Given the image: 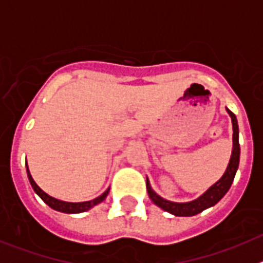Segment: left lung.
Instances as JSON below:
<instances>
[{
  "instance_id": "obj_1",
  "label": "left lung",
  "mask_w": 263,
  "mask_h": 263,
  "mask_svg": "<svg viewBox=\"0 0 263 263\" xmlns=\"http://www.w3.org/2000/svg\"><path fill=\"white\" fill-rule=\"evenodd\" d=\"M227 110L229 113V116H231L232 125H233V150H232L231 160H229V164H228L227 171L222 175V178L218 182H216L199 199H196L194 201H190V203H173V201L166 200V199H163V197H160L159 195L155 194L153 191V188L150 187L148 180H146V188H147L148 197L152 199L155 205H158L163 211H167V212L173 213L175 216L187 217V216L197 215V213L203 212L206 208L215 205L227 194L228 190L231 188L232 183H233L234 175H236L238 163H240V142H238V125H237V118L234 116V113H232L229 109H227Z\"/></svg>"
}]
</instances>
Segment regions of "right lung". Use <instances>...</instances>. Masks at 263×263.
I'll use <instances>...</instances> for the list:
<instances>
[{"label": "right lung", "instance_id": "1", "mask_svg": "<svg viewBox=\"0 0 263 263\" xmlns=\"http://www.w3.org/2000/svg\"><path fill=\"white\" fill-rule=\"evenodd\" d=\"M26 171H27V176H29V180H30V184H31L32 190L35 191V194L41 197L42 200L45 201L48 206H51L52 210L55 211H59V212H64V213H80V212H85V211L90 210L92 206L97 205L99 203L105 200V197L108 196L109 194V190H106L103 195H100L99 197L93 199V200L90 201H83V203H68V201H62V200H58L55 197L50 196V195L46 194L45 191H42L41 188L36 185V183L34 182V179L31 178L30 175V171H29V167H27L26 163Z\"/></svg>", "mask_w": 263, "mask_h": 263}]
</instances>
